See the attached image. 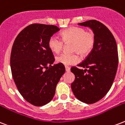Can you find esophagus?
Here are the masks:
<instances>
[{"label":"esophagus","mask_w":125,"mask_h":125,"mask_svg":"<svg viewBox=\"0 0 125 125\" xmlns=\"http://www.w3.org/2000/svg\"><path fill=\"white\" fill-rule=\"evenodd\" d=\"M65 71H66L67 72H69V71H70V67H69L67 66L65 67Z\"/></svg>","instance_id":"esophagus-1"}]
</instances>
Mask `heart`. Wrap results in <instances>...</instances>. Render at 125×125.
Wrapping results in <instances>:
<instances>
[{
	"label": "heart",
	"instance_id": "1",
	"mask_svg": "<svg viewBox=\"0 0 125 125\" xmlns=\"http://www.w3.org/2000/svg\"><path fill=\"white\" fill-rule=\"evenodd\" d=\"M61 39L56 36H52L48 41V46L50 50L55 54H58L62 50L63 43L72 44L71 51L77 52L82 56H87L92 52L95 43L94 34L86 32L82 27H73L61 33ZM79 57L77 54H62L57 56L56 62L66 66L77 63Z\"/></svg>",
	"mask_w": 125,
	"mask_h": 125
}]
</instances>
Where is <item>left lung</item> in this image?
Here are the masks:
<instances>
[{
    "label": "left lung",
    "mask_w": 125,
    "mask_h": 125,
    "mask_svg": "<svg viewBox=\"0 0 125 125\" xmlns=\"http://www.w3.org/2000/svg\"><path fill=\"white\" fill-rule=\"evenodd\" d=\"M79 25L92 29L95 43L92 52L78 65L84 69L71 68L75 77L71 86L79 100L90 104L100 100L111 88L117 70V46L111 31L98 21L92 20Z\"/></svg>",
    "instance_id": "obj_1"
}]
</instances>
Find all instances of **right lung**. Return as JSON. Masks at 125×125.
Returning a JSON list of instances; mask_svg holds the SVG:
<instances>
[{"mask_svg":"<svg viewBox=\"0 0 125 125\" xmlns=\"http://www.w3.org/2000/svg\"><path fill=\"white\" fill-rule=\"evenodd\" d=\"M58 31L52 25H29L18 34L12 46L10 67L14 83L23 98L35 106L52 100L65 71L61 63L52 65L55 59L48 46L50 38Z\"/></svg>","mask_w":125,"mask_h":125,"instance_id":"add662e5","label":"right lung"}]
</instances>
